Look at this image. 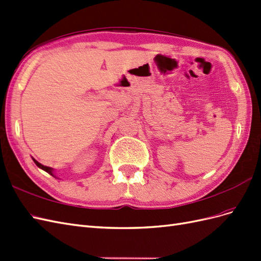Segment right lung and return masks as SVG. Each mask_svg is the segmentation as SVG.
Listing matches in <instances>:
<instances>
[{
  "instance_id": "right-lung-1",
  "label": "right lung",
  "mask_w": 261,
  "mask_h": 261,
  "mask_svg": "<svg viewBox=\"0 0 261 261\" xmlns=\"http://www.w3.org/2000/svg\"><path fill=\"white\" fill-rule=\"evenodd\" d=\"M33 160H34V162H35V163L37 164V167H39V168H40V169L44 170L45 172H48L50 175L54 176V175H53V172H52V171H53V169H52V168H49V167H45V165H42L41 163H39V162H38L37 160H35V159H34V158H33Z\"/></svg>"
}]
</instances>
